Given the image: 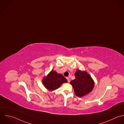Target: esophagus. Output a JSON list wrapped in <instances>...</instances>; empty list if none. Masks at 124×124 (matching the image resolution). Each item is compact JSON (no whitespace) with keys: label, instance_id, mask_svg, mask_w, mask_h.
<instances>
[{"label":"esophagus","instance_id":"1","mask_svg":"<svg viewBox=\"0 0 124 124\" xmlns=\"http://www.w3.org/2000/svg\"><path fill=\"white\" fill-rule=\"evenodd\" d=\"M66 78H67V80H68V82H70V79L69 77H67Z\"/></svg>","mask_w":124,"mask_h":124}]
</instances>
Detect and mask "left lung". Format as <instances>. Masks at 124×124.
Segmentation results:
<instances>
[{"mask_svg": "<svg viewBox=\"0 0 124 124\" xmlns=\"http://www.w3.org/2000/svg\"><path fill=\"white\" fill-rule=\"evenodd\" d=\"M75 79L71 80L72 85L75 95L82 97L90 93L95 86V83L91 76L85 71L78 70L75 73Z\"/></svg>", "mask_w": 124, "mask_h": 124, "instance_id": "8db88e82", "label": "left lung"}]
</instances>
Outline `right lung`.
Masks as SVG:
<instances>
[{
  "instance_id": "obj_1",
  "label": "right lung",
  "mask_w": 124,
  "mask_h": 124,
  "mask_svg": "<svg viewBox=\"0 0 124 124\" xmlns=\"http://www.w3.org/2000/svg\"><path fill=\"white\" fill-rule=\"evenodd\" d=\"M67 82V80L62 74L57 73L54 70H52L42 80L44 87L49 91L55 90L59 88L63 83Z\"/></svg>"
}]
</instances>
